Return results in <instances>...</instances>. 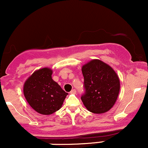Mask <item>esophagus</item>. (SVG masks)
<instances>
[{"instance_id":"obj_1","label":"esophagus","mask_w":148,"mask_h":148,"mask_svg":"<svg viewBox=\"0 0 148 148\" xmlns=\"http://www.w3.org/2000/svg\"><path fill=\"white\" fill-rule=\"evenodd\" d=\"M76 93H77V91H76V90H75V89L71 90V92H70V93H71V94H75Z\"/></svg>"}]
</instances>
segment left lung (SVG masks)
<instances>
[{
	"mask_svg": "<svg viewBox=\"0 0 148 148\" xmlns=\"http://www.w3.org/2000/svg\"><path fill=\"white\" fill-rule=\"evenodd\" d=\"M85 92L81 96L90 112L101 114L109 111L115 103L120 91V80L109 65L93 60L82 68Z\"/></svg>",
	"mask_w": 148,
	"mask_h": 148,
	"instance_id": "left-lung-1",
	"label": "left lung"
}]
</instances>
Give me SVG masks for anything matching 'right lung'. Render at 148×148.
I'll return each instance as SVG.
<instances>
[{
    "instance_id": "obj_1",
    "label": "right lung",
    "mask_w": 148,
    "mask_h": 148,
    "mask_svg": "<svg viewBox=\"0 0 148 148\" xmlns=\"http://www.w3.org/2000/svg\"><path fill=\"white\" fill-rule=\"evenodd\" d=\"M50 69L35 71L25 82L23 92L30 106L37 112L51 114L61 107L68 93L52 79Z\"/></svg>"
}]
</instances>
